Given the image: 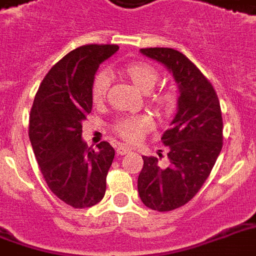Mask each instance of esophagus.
I'll return each instance as SVG.
<instances>
[{
  "mask_svg": "<svg viewBox=\"0 0 256 256\" xmlns=\"http://www.w3.org/2000/svg\"><path fill=\"white\" fill-rule=\"evenodd\" d=\"M130 150L132 149H130V148H128V146L120 145L116 148V154H118V156H124V154L130 153Z\"/></svg>",
  "mask_w": 256,
  "mask_h": 256,
  "instance_id": "34e87169",
  "label": "esophagus"
}]
</instances>
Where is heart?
<instances>
[{
    "mask_svg": "<svg viewBox=\"0 0 256 256\" xmlns=\"http://www.w3.org/2000/svg\"><path fill=\"white\" fill-rule=\"evenodd\" d=\"M124 74L136 88L142 92H149L158 82V71L148 63H132L128 64L122 70ZM110 86V75L107 71L98 72L91 84V99L94 104H102L107 95V90ZM153 103L157 108L162 111L170 110L173 106V96L169 92L157 94L153 99ZM153 128V122L149 116H128L120 118L115 122L114 132L128 142H136Z\"/></svg>",
    "mask_w": 256,
    "mask_h": 256,
    "instance_id": "1",
    "label": "heart"
}]
</instances>
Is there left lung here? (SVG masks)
Returning a JSON list of instances; mask_svg holds the SVG:
<instances>
[{
	"mask_svg": "<svg viewBox=\"0 0 256 256\" xmlns=\"http://www.w3.org/2000/svg\"><path fill=\"white\" fill-rule=\"evenodd\" d=\"M141 54L162 64L180 92L177 114L161 136L168 165L144 156L138 176L142 202L166 212L186 204L208 178L223 148V118L214 87L185 54L172 48H145Z\"/></svg>",
	"mask_w": 256,
	"mask_h": 256,
	"instance_id": "1",
	"label": "left lung"
}]
</instances>
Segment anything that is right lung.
Segmentation results:
<instances>
[{
  "mask_svg": "<svg viewBox=\"0 0 256 256\" xmlns=\"http://www.w3.org/2000/svg\"><path fill=\"white\" fill-rule=\"evenodd\" d=\"M118 46L90 44L54 64L38 87L29 116V140L46 185L62 202L88 208L106 193V177L115 150L103 141L91 149L82 124L91 112V84L99 64Z\"/></svg>",
  "mask_w": 256,
  "mask_h": 256,
  "instance_id": "1",
  "label": "right lung"
}]
</instances>
